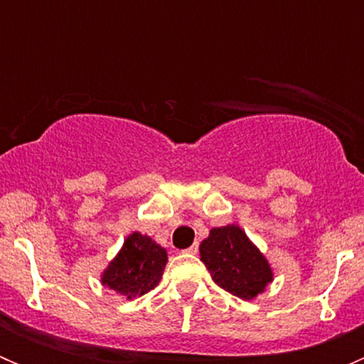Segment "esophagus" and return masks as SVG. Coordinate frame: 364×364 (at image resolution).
I'll return each instance as SVG.
<instances>
[{
    "label": "esophagus",
    "mask_w": 364,
    "mask_h": 364,
    "mask_svg": "<svg viewBox=\"0 0 364 364\" xmlns=\"http://www.w3.org/2000/svg\"><path fill=\"white\" fill-rule=\"evenodd\" d=\"M186 253H192V255H196V253L197 252H199V245H192V247H188V248H186V250H185Z\"/></svg>",
    "instance_id": "1"
}]
</instances>
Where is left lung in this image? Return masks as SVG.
<instances>
[{
	"label": "left lung",
	"instance_id": "obj_1",
	"mask_svg": "<svg viewBox=\"0 0 364 364\" xmlns=\"http://www.w3.org/2000/svg\"><path fill=\"white\" fill-rule=\"evenodd\" d=\"M199 250L215 284L232 296L253 299L273 282L267 259L237 225L211 229Z\"/></svg>",
	"mask_w": 364,
	"mask_h": 364
}]
</instances>
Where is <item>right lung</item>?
Listing matches in <instances>:
<instances>
[{
    "label": "right lung",
    "instance_id": "right-lung-1",
    "mask_svg": "<svg viewBox=\"0 0 364 364\" xmlns=\"http://www.w3.org/2000/svg\"><path fill=\"white\" fill-rule=\"evenodd\" d=\"M167 252L149 236L132 232L102 274V284L127 299L149 292L160 284Z\"/></svg>",
    "mask_w": 364,
    "mask_h": 364
}]
</instances>
